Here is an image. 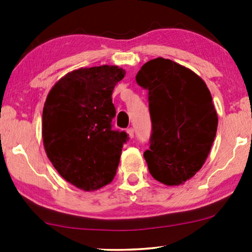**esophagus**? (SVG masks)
Masks as SVG:
<instances>
[{
	"label": "esophagus",
	"mask_w": 252,
	"mask_h": 252,
	"mask_svg": "<svg viewBox=\"0 0 252 252\" xmlns=\"http://www.w3.org/2000/svg\"><path fill=\"white\" fill-rule=\"evenodd\" d=\"M127 134H128V136L130 137V139H133L134 137V128H132V127H129V128H127Z\"/></svg>",
	"instance_id": "esophagus-1"
}]
</instances>
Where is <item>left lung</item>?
I'll list each match as a JSON object with an SVG mask.
<instances>
[{"instance_id": "left-lung-1", "label": "left lung", "mask_w": 252, "mask_h": 252, "mask_svg": "<svg viewBox=\"0 0 252 252\" xmlns=\"http://www.w3.org/2000/svg\"><path fill=\"white\" fill-rule=\"evenodd\" d=\"M148 92L153 133L144 151L150 174L179 186L205 163L215 141L218 116L205 82L189 68L158 57L136 74Z\"/></svg>"}]
</instances>
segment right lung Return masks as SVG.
<instances>
[{
  "label": "right lung",
  "mask_w": 252,
  "mask_h": 252,
  "mask_svg": "<svg viewBox=\"0 0 252 252\" xmlns=\"http://www.w3.org/2000/svg\"><path fill=\"white\" fill-rule=\"evenodd\" d=\"M125 74L113 65L81 67L60 79L47 96L44 150L61 177L82 190H97L116 175L128 135L112 129L111 96Z\"/></svg>",
  "instance_id": "1"
}]
</instances>
